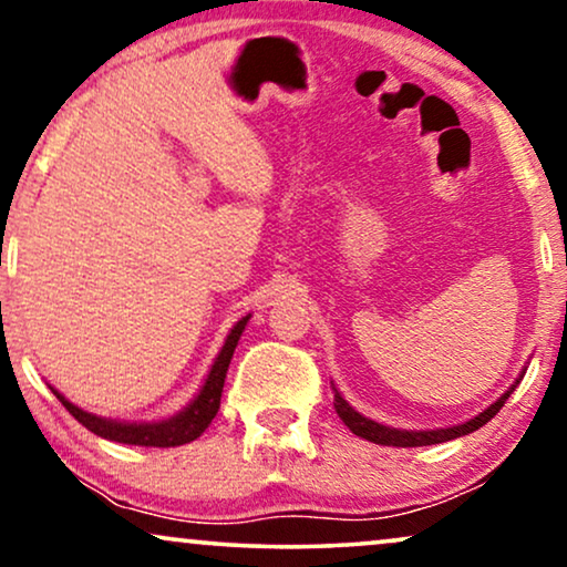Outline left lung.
<instances>
[{
	"label": "left lung",
	"mask_w": 567,
	"mask_h": 567,
	"mask_svg": "<svg viewBox=\"0 0 567 567\" xmlns=\"http://www.w3.org/2000/svg\"><path fill=\"white\" fill-rule=\"evenodd\" d=\"M522 377H524V371H522ZM516 384H518V379H516ZM514 386H511L506 394H501V398L495 400L491 408H485L483 413L472 417V421L452 425V429H436V431L390 429V425H382L377 421H369V417H363L359 410H353L351 405H348V402L343 400V394H340L338 390H336V413L340 415V421H343L348 429L355 433V436L374 441V444H382V446H431V444H441V441H452V439L467 436V433L483 429V425L491 421V417L498 413L503 405H506V400L511 398V392H514Z\"/></svg>",
	"instance_id": "8db88e82"
}]
</instances>
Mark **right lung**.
<instances>
[{
    "mask_svg": "<svg viewBox=\"0 0 567 567\" xmlns=\"http://www.w3.org/2000/svg\"><path fill=\"white\" fill-rule=\"evenodd\" d=\"M250 320V315L243 317L231 332L224 340L219 355H216L212 371H208L204 386L196 394V400L190 402L188 408L175 413L173 417H165V421H154V423H126V421H111V417H100L92 415L87 410L76 408L69 402L64 394H59L51 386V392L56 394L61 405H64L69 413H72L76 421H80L84 429L95 433L100 439L107 441H118V444H134V446H181L188 444V441L198 439L200 433L208 429V423L214 421L216 413H219V402H221V390H224V379H227V369L231 361V353H235L237 340L243 336L245 324Z\"/></svg>",
    "mask_w": 567,
    "mask_h": 567,
    "instance_id": "obj_1",
    "label": "right lung"
}]
</instances>
